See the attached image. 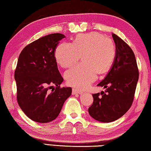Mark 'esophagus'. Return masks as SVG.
I'll list each match as a JSON object with an SVG mask.
<instances>
[{
  "label": "esophagus",
  "instance_id": "1",
  "mask_svg": "<svg viewBox=\"0 0 151 151\" xmlns=\"http://www.w3.org/2000/svg\"><path fill=\"white\" fill-rule=\"evenodd\" d=\"M83 92L82 91H81V90H79V89H72V94L73 95H75V94H83Z\"/></svg>",
  "mask_w": 151,
  "mask_h": 151
}]
</instances>
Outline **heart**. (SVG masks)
I'll use <instances>...</instances> for the list:
<instances>
[{
	"mask_svg": "<svg viewBox=\"0 0 151 151\" xmlns=\"http://www.w3.org/2000/svg\"><path fill=\"white\" fill-rule=\"evenodd\" d=\"M81 55L83 62L68 70L65 78L68 85L85 88L95 80L98 72L109 69L115 57V48L110 39L101 34L89 33L77 35L72 43L63 42L55 50V58L61 66L75 64Z\"/></svg>",
	"mask_w": 151,
	"mask_h": 151,
	"instance_id": "obj_1",
	"label": "heart"
}]
</instances>
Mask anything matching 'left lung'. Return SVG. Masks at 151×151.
<instances>
[{"instance_id": "8db88e82", "label": "left lung", "mask_w": 151, "mask_h": 151, "mask_svg": "<svg viewBox=\"0 0 151 151\" xmlns=\"http://www.w3.org/2000/svg\"><path fill=\"white\" fill-rule=\"evenodd\" d=\"M112 36L116 45V55L112 67L97 85L106 93L93 94V102L89 108V115L101 122L118 120L132 104L139 79L135 56L126 42L114 33Z\"/></svg>"}]
</instances>
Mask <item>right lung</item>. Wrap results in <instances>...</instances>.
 <instances>
[{"mask_svg":"<svg viewBox=\"0 0 151 151\" xmlns=\"http://www.w3.org/2000/svg\"><path fill=\"white\" fill-rule=\"evenodd\" d=\"M61 33L42 37L27 45L19 56L14 78L17 101L28 118L39 123H48L58 117L64 102L72 95V88L60 87V73L55 50ZM56 85L50 92L49 89Z\"/></svg>","mask_w":151,"mask_h":151,"instance_id":"right-lung-1","label":"right lung"}]
</instances>
